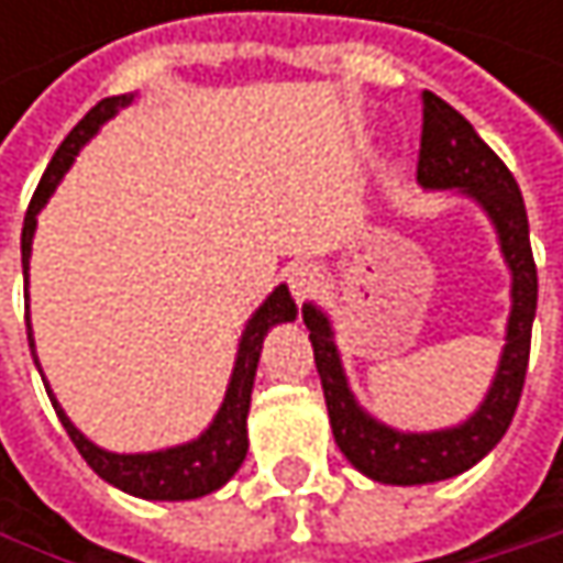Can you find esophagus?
Masks as SVG:
<instances>
[{"mask_svg": "<svg viewBox=\"0 0 563 563\" xmlns=\"http://www.w3.org/2000/svg\"><path fill=\"white\" fill-rule=\"evenodd\" d=\"M286 283H289V289H292L296 299H306V296H312V292L319 289L322 274H319L316 264H292V267L286 271Z\"/></svg>", "mask_w": 563, "mask_h": 563, "instance_id": "obj_1", "label": "esophagus"}]
</instances>
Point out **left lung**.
Instances as JSON below:
<instances>
[{"instance_id":"left-lung-1","label":"left lung","mask_w":563,"mask_h":563,"mask_svg":"<svg viewBox=\"0 0 563 563\" xmlns=\"http://www.w3.org/2000/svg\"><path fill=\"white\" fill-rule=\"evenodd\" d=\"M417 181L423 188H463L486 208V214L499 231L503 254L511 271V316H508L506 352L483 407L453 430L400 433L372 420L355 404L349 382L342 375L329 319L316 306L309 302L302 306V322L309 329L316 372L322 382L335 443L358 473L391 486H420V483H440L460 476L470 466H476L506 437L525 388L531 322L538 306V271L531 257L528 214L518 181L511 178L506 163L479 140L473 123L430 90H423Z\"/></svg>"}]
</instances>
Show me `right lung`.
<instances>
[{"label": "right lung", "instance_id": "right-lung-1", "mask_svg": "<svg viewBox=\"0 0 563 563\" xmlns=\"http://www.w3.org/2000/svg\"><path fill=\"white\" fill-rule=\"evenodd\" d=\"M133 97L120 93V97H103L97 107H90L84 113V120L64 136V143L57 146L48 169L42 175L29 211H25V224H22V271H25V296H29V257H32V234L38 224V211L45 208V201L52 198L60 175L70 169L74 156L80 153V146L100 130V123H107L120 107H126ZM296 319V302L289 299V289L277 286L267 302L254 312V319L247 322L244 335H241V349H238V362H234V375L224 394V404L214 417V423L191 443L185 446H172L159 453H107L100 446H93L70 420L67 413L57 407L55 394L52 397L57 410V420L64 423L70 443L77 446V453L87 460V466L107 479L110 486L140 496V499H166V503H181V499H198L208 496L214 489H221L244 463L247 456V410H251V391H254V375H257V362H261V345L264 335L277 325ZM25 329H29V345L35 355V342H32V322H29V309H25ZM38 365V358H35ZM42 372V368H38Z\"/></svg>", "mask_w": 563, "mask_h": 563}]
</instances>
